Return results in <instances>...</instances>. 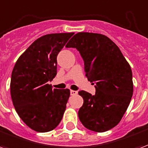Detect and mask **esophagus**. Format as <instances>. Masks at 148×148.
<instances>
[{"label": "esophagus", "mask_w": 148, "mask_h": 148, "mask_svg": "<svg viewBox=\"0 0 148 148\" xmlns=\"http://www.w3.org/2000/svg\"><path fill=\"white\" fill-rule=\"evenodd\" d=\"M77 91H75V90H71V95L74 96V95H77Z\"/></svg>", "instance_id": "34e87169"}]
</instances>
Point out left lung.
<instances>
[{
    "instance_id": "obj_1",
    "label": "left lung",
    "mask_w": 148,
    "mask_h": 148,
    "mask_svg": "<svg viewBox=\"0 0 148 148\" xmlns=\"http://www.w3.org/2000/svg\"><path fill=\"white\" fill-rule=\"evenodd\" d=\"M76 48L84 61L86 76L95 85L94 95L81 90L83 105L78 117L89 130L104 132L119 124L133 93L132 72L121 50L104 35L79 32L66 45Z\"/></svg>"
}]
</instances>
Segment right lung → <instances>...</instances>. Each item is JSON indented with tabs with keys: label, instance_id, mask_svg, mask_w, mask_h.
Instances as JSON below:
<instances>
[{
	"label": "right lung",
	"instance_id": "obj_1",
	"mask_svg": "<svg viewBox=\"0 0 148 148\" xmlns=\"http://www.w3.org/2000/svg\"><path fill=\"white\" fill-rule=\"evenodd\" d=\"M74 33H55L37 39L20 56L12 70V100L22 121L32 130L47 132L60 123L70 90L53 89L57 56Z\"/></svg>",
	"mask_w": 148,
	"mask_h": 148
}]
</instances>
